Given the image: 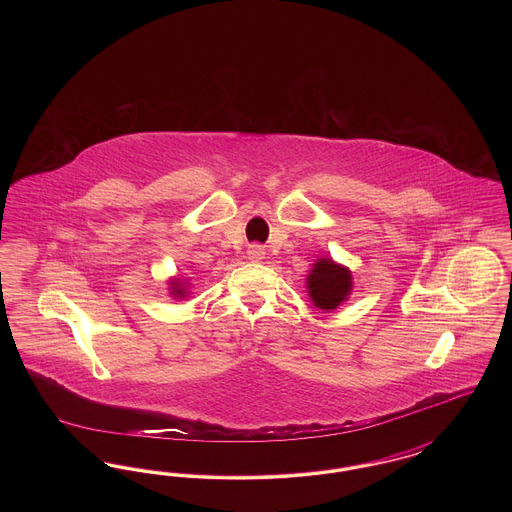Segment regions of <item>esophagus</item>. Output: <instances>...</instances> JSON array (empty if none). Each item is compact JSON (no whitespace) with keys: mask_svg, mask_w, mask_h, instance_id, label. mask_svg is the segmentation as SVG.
Returning <instances> with one entry per match:
<instances>
[{"mask_svg":"<svg viewBox=\"0 0 512 512\" xmlns=\"http://www.w3.org/2000/svg\"><path fill=\"white\" fill-rule=\"evenodd\" d=\"M247 259L253 261V263H259L265 259V247L261 245H249L247 247Z\"/></svg>","mask_w":512,"mask_h":512,"instance_id":"34e87169","label":"esophagus"}]
</instances>
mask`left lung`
<instances>
[{
  "label": "left lung",
  "mask_w": 512,
  "mask_h": 512,
  "mask_svg": "<svg viewBox=\"0 0 512 512\" xmlns=\"http://www.w3.org/2000/svg\"><path fill=\"white\" fill-rule=\"evenodd\" d=\"M305 288L311 303L320 311H334L353 292L351 270L336 263L332 257H320L307 274Z\"/></svg>",
  "instance_id": "8db88e82"
}]
</instances>
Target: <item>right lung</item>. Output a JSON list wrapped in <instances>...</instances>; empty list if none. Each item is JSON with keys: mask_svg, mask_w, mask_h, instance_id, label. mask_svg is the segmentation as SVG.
I'll use <instances>...</instances> for the list:
<instances>
[{"mask_svg": "<svg viewBox=\"0 0 512 512\" xmlns=\"http://www.w3.org/2000/svg\"><path fill=\"white\" fill-rule=\"evenodd\" d=\"M188 290H190V284L184 280V278H178V276H172L169 280V293L174 299H184L188 297Z\"/></svg>", "mask_w": 512, "mask_h": 512, "instance_id": "add662e5", "label": "right lung"}]
</instances>
